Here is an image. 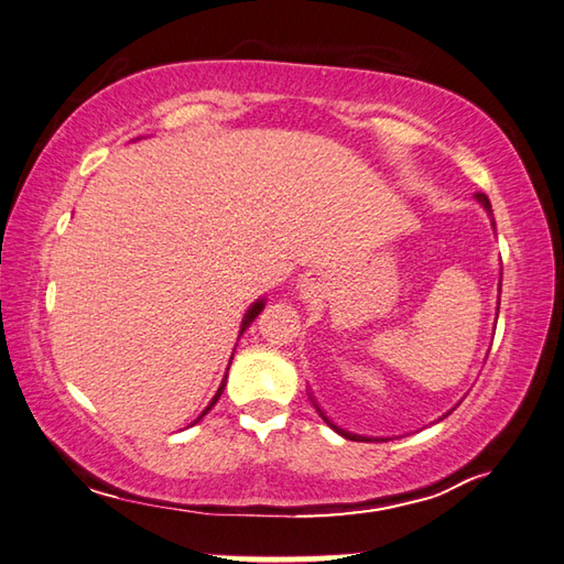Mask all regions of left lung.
<instances>
[{
  "label": "left lung",
  "instance_id": "obj_1",
  "mask_svg": "<svg viewBox=\"0 0 564 564\" xmlns=\"http://www.w3.org/2000/svg\"><path fill=\"white\" fill-rule=\"evenodd\" d=\"M475 198H477V203H482V208L487 210V215H492V203H489V198L485 196V194H475ZM492 225H495V218H492ZM310 402H313L315 404V410L319 412V416L322 419H325V422H327V426H332L334 431H337V434L339 436H344V438H349V441H370V438H366V436H356V434H351V431H344V429H339L337 424H334V422H329V416L325 414V412H322L319 410V404L315 402V398H310Z\"/></svg>",
  "mask_w": 564,
  "mask_h": 564
}]
</instances>
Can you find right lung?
<instances>
[{
    "label": "right lung",
    "mask_w": 564,
    "mask_h": 564,
    "mask_svg": "<svg viewBox=\"0 0 564 564\" xmlns=\"http://www.w3.org/2000/svg\"><path fill=\"white\" fill-rule=\"evenodd\" d=\"M261 310H263V297H259V301H257V303H251V305H249V310H247V313H245V319H242V329H239V337H242V332H245V329H247V327L251 325V322H254V319H257V315L261 313ZM225 378H227V376H225ZM223 390H225V380H223V386L218 388V392H215V398L210 400V404L206 406V410H203V414H200V416L196 419V422H200V419H203V416H206V414H208V412L213 410V406H215V402H218V400H220V394H223ZM196 422H194V424H196Z\"/></svg>",
    "instance_id": "obj_1"
}]
</instances>
